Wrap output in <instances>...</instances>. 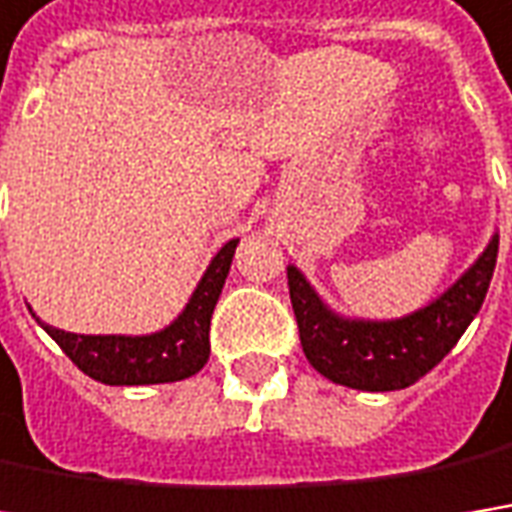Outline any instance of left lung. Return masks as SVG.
<instances>
[{"label": "left lung", "mask_w": 512, "mask_h": 512, "mask_svg": "<svg viewBox=\"0 0 512 512\" xmlns=\"http://www.w3.org/2000/svg\"><path fill=\"white\" fill-rule=\"evenodd\" d=\"M496 257L498 234L461 281H455L429 307L397 321H350L336 316L307 278L289 266V298L304 356L318 374L347 388L400 391L414 385L458 345L469 321L478 316L493 281Z\"/></svg>", "instance_id": "8db88e82"}]
</instances>
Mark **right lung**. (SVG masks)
I'll return each instance as SVG.
<instances>
[{
	"label": "right lung",
	"instance_id": "add662e5",
	"mask_svg": "<svg viewBox=\"0 0 512 512\" xmlns=\"http://www.w3.org/2000/svg\"><path fill=\"white\" fill-rule=\"evenodd\" d=\"M237 240L226 246L211 260L202 281L194 289L188 307L170 327L150 336H80L57 327H46V333L63 347V353L75 362L86 376L104 385H156L188 379L208 362L211 353V313L223 292L231 257Z\"/></svg>",
	"mask_w": 512,
	"mask_h": 512
}]
</instances>
